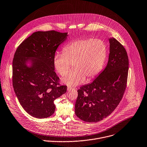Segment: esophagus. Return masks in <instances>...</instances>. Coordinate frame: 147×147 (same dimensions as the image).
I'll return each mask as SVG.
<instances>
[{"instance_id": "obj_1", "label": "esophagus", "mask_w": 147, "mask_h": 147, "mask_svg": "<svg viewBox=\"0 0 147 147\" xmlns=\"http://www.w3.org/2000/svg\"><path fill=\"white\" fill-rule=\"evenodd\" d=\"M72 89V87H71V86H68V87H67V90L68 91H71V90Z\"/></svg>"}]
</instances>
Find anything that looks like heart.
<instances>
[{
  "label": "heart",
  "mask_w": 147,
  "mask_h": 147,
  "mask_svg": "<svg viewBox=\"0 0 147 147\" xmlns=\"http://www.w3.org/2000/svg\"><path fill=\"white\" fill-rule=\"evenodd\" d=\"M107 48L102 40L92 38H79L68 43L63 52L55 54L53 64L56 71L64 76L73 64L74 69L69 72L62 82L75 86L94 78L102 70L107 58Z\"/></svg>",
  "instance_id": "b5f03b06"
}]
</instances>
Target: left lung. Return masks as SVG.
<instances>
[{"mask_svg": "<svg viewBox=\"0 0 147 147\" xmlns=\"http://www.w3.org/2000/svg\"><path fill=\"white\" fill-rule=\"evenodd\" d=\"M110 53L105 69L90 84L78 90L76 116L88 122H96L109 116L117 107L125 92L129 59L123 46L116 39H109Z\"/></svg>", "mask_w": 147, "mask_h": 147, "instance_id": "8db88e82", "label": "left lung"}]
</instances>
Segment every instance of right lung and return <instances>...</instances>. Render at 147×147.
Wrapping results in <instances>:
<instances>
[{
	"label": "right lung",
	"mask_w": 147,
	"mask_h": 147,
	"mask_svg": "<svg viewBox=\"0 0 147 147\" xmlns=\"http://www.w3.org/2000/svg\"><path fill=\"white\" fill-rule=\"evenodd\" d=\"M67 33L55 30L37 32L17 48L13 61V86L24 110L37 118H45L55 112L54 100L67 91L59 83L53 64L58 47ZM28 58H32L28 67Z\"/></svg>",
	"instance_id": "1"
}]
</instances>
